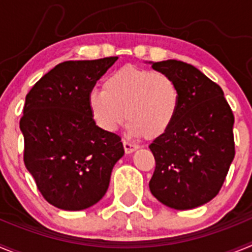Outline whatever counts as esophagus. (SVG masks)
I'll return each instance as SVG.
<instances>
[{
  "label": "esophagus",
  "instance_id": "34e87169",
  "mask_svg": "<svg viewBox=\"0 0 252 252\" xmlns=\"http://www.w3.org/2000/svg\"><path fill=\"white\" fill-rule=\"evenodd\" d=\"M124 149H125V153L131 154L136 150L137 146L133 145V144H131V142H128V141H124Z\"/></svg>",
  "mask_w": 252,
  "mask_h": 252
}]
</instances>
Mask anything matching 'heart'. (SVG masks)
<instances>
[{
    "label": "heart",
    "instance_id": "heart-1",
    "mask_svg": "<svg viewBox=\"0 0 252 252\" xmlns=\"http://www.w3.org/2000/svg\"><path fill=\"white\" fill-rule=\"evenodd\" d=\"M104 90H92L88 108L106 132H116L128 121V132L148 140L170 128L180 104L179 87L169 75L126 65L106 78Z\"/></svg>",
    "mask_w": 252,
    "mask_h": 252
}]
</instances>
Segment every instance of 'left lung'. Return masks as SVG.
Listing matches in <instances>:
<instances>
[{
	"label": "left lung",
	"instance_id": "obj_1",
	"mask_svg": "<svg viewBox=\"0 0 252 252\" xmlns=\"http://www.w3.org/2000/svg\"><path fill=\"white\" fill-rule=\"evenodd\" d=\"M151 66L174 79L180 104L170 128L149 145L155 158L150 192L170 208H195L223 186L235 158V117L221 87L195 66L174 59Z\"/></svg>",
	"mask_w": 252,
	"mask_h": 252
}]
</instances>
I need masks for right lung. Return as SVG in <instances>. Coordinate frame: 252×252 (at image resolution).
<instances>
[{"label":"right lung","instance_id":"add662e5","mask_svg":"<svg viewBox=\"0 0 252 252\" xmlns=\"http://www.w3.org/2000/svg\"><path fill=\"white\" fill-rule=\"evenodd\" d=\"M117 57L64 62L26 94L20 130L24 162L46 201L65 211L90 208L106 194L121 137L95 125L88 95Z\"/></svg>","mask_w":252,"mask_h":252}]
</instances>
